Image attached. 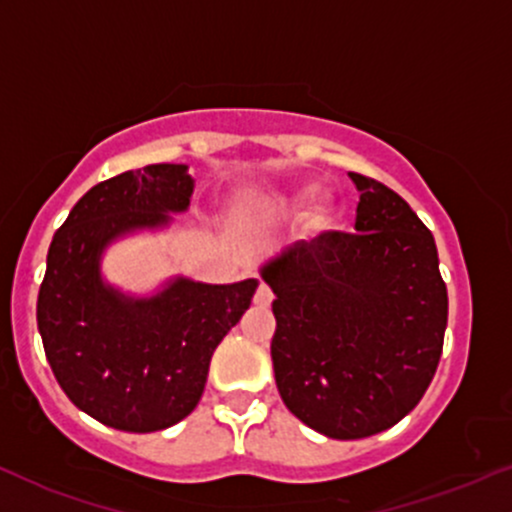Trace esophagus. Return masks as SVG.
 Here are the masks:
<instances>
[{
	"label": "esophagus",
	"mask_w": 512,
	"mask_h": 512,
	"mask_svg": "<svg viewBox=\"0 0 512 512\" xmlns=\"http://www.w3.org/2000/svg\"><path fill=\"white\" fill-rule=\"evenodd\" d=\"M272 299H274L272 289H269V286H267L265 282H262L260 286H257V291H255V306L267 308L269 303H272Z\"/></svg>",
	"instance_id": "obj_1"
}]
</instances>
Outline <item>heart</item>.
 Wrapping results in <instances>:
<instances>
[{
    "label": "heart",
    "mask_w": 512,
    "mask_h": 512,
    "mask_svg": "<svg viewBox=\"0 0 512 512\" xmlns=\"http://www.w3.org/2000/svg\"><path fill=\"white\" fill-rule=\"evenodd\" d=\"M301 196H286V194H269L265 201H262L260 211L265 213L267 218H284L289 216L291 211L299 206Z\"/></svg>",
    "instance_id": "obj_1"
}]
</instances>
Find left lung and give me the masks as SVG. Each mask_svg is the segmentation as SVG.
Segmentation results:
<instances>
[{
	"mask_svg": "<svg viewBox=\"0 0 512 512\" xmlns=\"http://www.w3.org/2000/svg\"><path fill=\"white\" fill-rule=\"evenodd\" d=\"M355 233H320L262 267L277 330L274 379L320 435L359 440L418 406L437 372L447 286L435 238L386 184L350 172Z\"/></svg>",
	"mask_w": 512,
	"mask_h": 512,
	"instance_id": "left-lung-1",
	"label": "left lung"
}]
</instances>
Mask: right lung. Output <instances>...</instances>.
<instances>
[{"label":"right lung","instance_id":"1","mask_svg":"<svg viewBox=\"0 0 512 512\" xmlns=\"http://www.w3.org/2000/svg\"><path fill=\"white\" fill-rule=\"evenodd\" d=\"M187 165H148L99 182L55 230L38 291L48 364L80 411L123 432L187 418L204 393L213 350L250 308L257 279L201 284L177 277L155 296H126L101 279V252L133 230L187 211Z\"/></svg>","mask_w":512,"mask_h":512}]
</instances>
